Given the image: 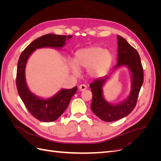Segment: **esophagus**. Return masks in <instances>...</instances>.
<instances>
[{
  "label": "esophagus",
  "instance_id": "esophagus-1",
  "mask_svg": "<svg viewBox=\"0 0 161 161\" xmlns=\"http://www.w3.org/2000/svg\"><path fill=\"white\" fill-rule=\"evenodd\" d=\"M79 89L80 91H85V90L86 89V86L85 85H80L79 86Z\"/></svg>",
  "mask_w": 161,
  "mask_h": 161
}]
</instances>
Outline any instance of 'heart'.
<instances>
[{
    "label": "heart",
    "mask_w": 161,
    "mask_h": 161,
    "mask_svg": "<svg viewBox=\"0 0 161 161\" xmlns=\"http://www.w3.org/2000/svg\"><path fill=\"white\" fill-rule=\"evenodd\" d=\"M111 53L99 46L82 48L76 52L75 62H69V66L75 75L79 74V69H87V74L93 79H98L105 75L111 64Z\"/></svg>",
    "instance_id": "heart-1"
}]
</instances>
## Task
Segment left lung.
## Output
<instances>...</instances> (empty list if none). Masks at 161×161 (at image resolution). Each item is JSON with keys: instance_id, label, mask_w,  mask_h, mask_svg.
I'll use <instances>...</instances> for the list:
<instances>
[{"instance_id": "8db88e82", "label": "left lung", "mask_w": 161, "mask_h": 161, "mask_svg": "<svg viewBox=\"0 0 161 161\" xmlns=\"http://www.w3.org/2000/svg\"><path fill=\"white\" fill-rule=\"evenodd\" d=\"M118 38V63L109 74L97 79L90 84L92 94L91 109L99 119L111 122L122 119L129 115L135 108L139 92L144 81V72L138 52L130 45L124 37ZM121 67L129 69L131 79V89L129 95L118 104H111L107 101L103 94V86L113 74Z\"/></svg>"}]
</instances>
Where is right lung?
I'll return each mask as SVG.
<instances>
[{
  "label": "right lung",
  "instance_id": "add662e5",
  "mask_svg": "<svg viewBox=\"0 0 161 161\" xmlns=\"http://www.w3.org/2000/svg\"><path fill=\"white\" fill-rule=\"evenodd\" d=\"M72 36H59L46 34L33 41L27 46L19 57L17 64L16 84L18 93L30 113L43 122H52L58 119L69 106L70 101L77 91V86L72 89H61L49 98H43L32 92L27 84L25 69L28 59L37 49L50 47L61 50Z\"/></svg>",
  "mask_w": 161,
  "mask_h": 161
}]
</instances>
